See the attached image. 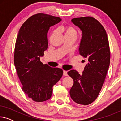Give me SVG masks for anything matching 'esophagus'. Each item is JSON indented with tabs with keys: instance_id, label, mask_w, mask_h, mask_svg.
Masks as SVG:
<instances>
[{
	"instance_id": "obj_1",
	"label": "esophagus",
	"mask_w": 121,
	"mask_h": 121,
	"mask_svg": "<svg viewBox=\"0 0 121 121\" xmlns=\"http://www.w3.org/2000/svg\"><path fill=\"white\" fill-rule=\"evenodd\" d=\"M63 75H64V76H67V75H68L67 71H65V70H64V71H63Z\"/></svg>"
}]
</instances>
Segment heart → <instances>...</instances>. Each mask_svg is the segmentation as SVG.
Segmentation results:
<instances>
[{"label": "heart", "instance_id": "b5f03b06", "mask_svg": "<svg viewBox=\"0 0 121 121\" xmlns=\"http://www.w3.org/2000/svg\"><path fill=\"white\" fill-rule=\"evenodd\" d=\"M62 31L63 32L64 37H73L77 38L78 32L75 28L71 26H64L62 28Z\"/></svg>", "mask_w": 121, "mask_h": 121}]
</instances>
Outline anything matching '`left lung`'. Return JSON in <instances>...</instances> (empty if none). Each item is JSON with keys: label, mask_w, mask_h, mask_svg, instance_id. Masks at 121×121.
I'll use <instances>...</instances> for the list:
<instances>
[{"label": "left lung", "mask_w": 121, "mask_h": 121, "mask_svg": "<svg viewBox=\"0 0 121 121\" xmlns=\"http://www.w3.org/2000/svg\"><path fill=\"white\" fill-rule=\"evenodd\" d=\"M72 22L82 31L79 52L87 63L82 75L75 70L68 72L74 81L69 92L76 103L87 105L96 99L105 82L110 63V46L105 29L95 18H74Z\"/></svg>", "instance_id": "8db88e82"}]
</instances>
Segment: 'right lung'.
Returning a JSON list of instances; mask_svg holds the SVG:
<instances>
[{"mask_svg": "<svg viewBox=\"0 0 121 121\" xmlns=\"http://www.w3.org/2000/svg\"><path fill=\"white\" fill-rule=\"evenodd\" d=\"M60 17L42 13L34 15L21 26L16 38L14 64L22 90L36 102L49 100L53 85L60 80L63 71L43 64L40 57L48 48L47 32Z\"/></svg>", "mask_w": 121, "mask_h": 121, "instance_id": "add662e5", "label": "right lung"}]
</instances>
